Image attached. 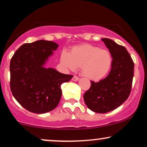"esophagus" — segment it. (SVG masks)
I'll return each instance as SVG.
<instances>
[{
  "label": "esophagus",
  "instance_id": "obj_1",
  "mask_svg": "<svg viewBox=\"0 0 147 147\" xmlns=\"http://www.w3.org/2000/svg\"><path fill=\"white\" fill-rule=\"evenodd\" d=\"M72 80L74 81H77L79 80V78L78 77H77V76L74 75L73 77H72Z\"/></svg>",
  "mask_w": 147,
  "mask_h": 147
}]
</instances>
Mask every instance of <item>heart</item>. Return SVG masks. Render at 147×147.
<instances>
[{"mask_svg": "<svg viewBox=\"0 0 147 147\" xmlns=\"http://www.w3.org/2000/svg\"><path fill=\"white\" fill-rule=\"evenodd\" d=\"M60 60L63 66L70 70L81 67L83 75L93 81L105 78L110 71L113 63L109 51L90 44L75 46L70 53L62 51Z\"/></svg>", "mask_w": 147, "mask_h": 147, "instance_id": "heart-1", "label": "heart"}]
</instances>
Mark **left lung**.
I'll return each instance as SVG.
<instances>
[{
	"label": "left lung",
	"instance_id": "1",
	"mask_svg": "<svg viewBox=\"0 0 147 147\" xmlns=\"http://www.w3.org/2000/svg\"><path fill=\"white\" fill-rule=\"evenodd\" d=\"M102 41L113 58L109 75L95 83L84 95L86 105L96 113H107L121 105L128 98L131 90L134 63L127 50L123 46L107 38Z\"/></svg>",
	"mask_w": 147,
	"mask_h": 147
}]
</instances>
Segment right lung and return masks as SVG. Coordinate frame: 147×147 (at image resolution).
I'll return each mask as SVG.
<instances>
[{
    "label": "right lung",
    "instance_id": "right-lung-1",
    "mask_svg": "<svg viewBox=\"0 0 147 147\" xmlns=\"http://www.w3.org/2000/svg\"><path fill=\"white\" fill-rule=\"evenodd\" d=\"M58 45L38 40L22 45L10 61V89L26 110L44 114L54 109L61 96V85L73 75L60 73L44 65Z\"/></svg>",
    "mask_w": 147,
    "mask_h": 147
}]
</instances>
